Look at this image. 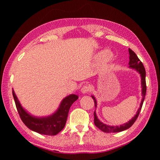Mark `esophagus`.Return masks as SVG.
Listing matches in <instances>:
<instances>
[{"mask_svg":"<svg viewBox=\"0 0 160 160\" xmlns=\"http://www.w3.org/2000/svg\"><path fill=\"white\" fill-rule=\"evenodd\" d=\"M90 90V87L88 85H85L84 86H82V89H81V92H82V93L83 94L88 93Z\"/></svg>","mask_w":160,"mask_h":160,"instance_id":"1","label":"esophagus"}]
</instances>
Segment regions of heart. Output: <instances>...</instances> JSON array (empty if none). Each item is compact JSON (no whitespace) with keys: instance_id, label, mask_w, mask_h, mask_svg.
I'll return each instance as SVG.
<instances>
[{"instance_id":"1","label":"heart","mask_w":160,"mask_h":160,"mask_svg":"<svg viewBox=\"0 0 160 160\" xmlns=\"http://www.w3.org/2000/svg\"><path fill=\"white\" fill-rule=\"evenodd\" d=\"M97 58L100 59V60L106 58L107 60L110 61V60H112V58H113V56L112 53H109L107 51H102L100 53H99L98 56H97Z\"/></svg>"}]
</instances>
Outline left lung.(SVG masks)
<instances>
[{
	"instance_id": "8db88e82",
	"label": "left lung",
	"mask_w": 160,
	"mask_h": 160,
	"mask_svg": "<svg viewBox=\"0 0 160 160\" xmlns=\"http://www.w3.org/2000/svg\"><path fill=\"white\" fill-rule=\"evenodd\" d=\"M129 51V67L131 68L136 70L140 74V77H141V85H142V99L141 103H140V108L138 110V112L136 113V114L135 115L134 117H132L131 118V120H130L128 122L123 124V125H121L120 126H108L107 124L103 123L102 122L100 121L98 118H97V114L95 111L94 112V122L95 126L97 127V128H99L100 130H102V131H104L105 132H121L123 131H125V130L129 128L132 124L135 123V121H136V119L138 116L139 113L140 112V110L142 109V106L143 104V102H144L145 97V94H146V90H147V87H146V81H145V75H146V72H145V69L144 66H143V64L141 61H140V59L138 57L136 54L133 51H132L131 48L128 49ZM92 98L93 99L94 102V106H95V108L97 107V101L95 99V97L94 96H92Z\"/></svg>"
}]
</instances>
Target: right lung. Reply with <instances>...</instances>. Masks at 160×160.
Wrapping results in <instances>:
<instances>
[{"label":"right lung","instance_id":"1","mask_svg":"<svg viewBox=\"0 0 160 160\" xmlns=\"http://www.w3.org/2000/svg\"><path fill=\"white\" fill-rule=\"evenodd\" d=\"M12 95L19 115L25 126L32 131L47 135H55L63 130L66 125L70 108L78 99L76 94H70L62 100L58 109L53 114L46 117H35L23 109L13 90Z\"/></svg>","mask_w":160,"mask_h":160}]
</instances>
